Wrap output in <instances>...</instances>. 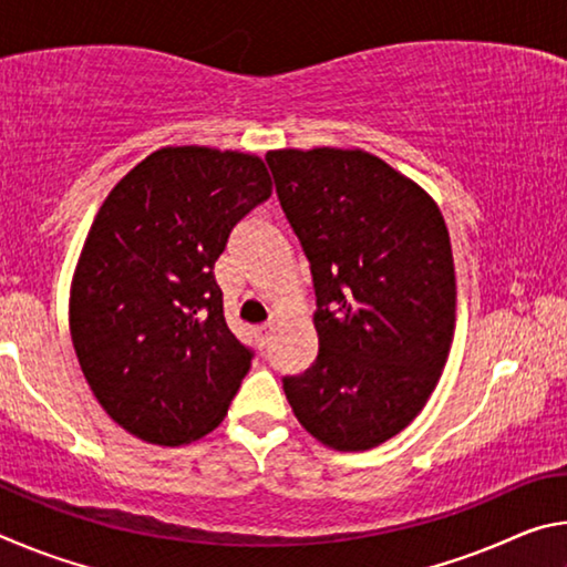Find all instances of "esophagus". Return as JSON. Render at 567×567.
<instances>
[{
	"label": "esophagus",
	"instance_id": "esophagus-1",
	"mask_svg": "<svg viewBox=\"0 0 567 567\" xmlns=\"http://www.w3.org/2000/svg\"><path fill=\"white\" fill-rule=\"evenodd\" d=\"M270 334H272V328H270V324H262V328H257V330H255V340H257V344H260V348H265L267 340H270Z\"/></svg>",
	"mask_w": 567,
	"mask_h": 567
}]
</instances>
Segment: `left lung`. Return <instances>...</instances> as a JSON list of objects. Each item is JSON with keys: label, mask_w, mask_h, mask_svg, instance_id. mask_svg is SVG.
Segmentation results:
<instances>
[{"label": "left lung", "mask_w": 567, "mask_h": 567, "mask_svg": "<svg viewBox=\"0 0 567 567\" xmlns=\"http://www.w3.org/2000/svg\"><path fill=\"white\" fill-rule=\"evenodd\" d=\"M310 260L318 358L282 388L300 425L340 453L402 433L433 395L455 334V265L443 213L364 150L265 155Z\"/></svg>", "instance_id": "8db88e82"}]
</instances>
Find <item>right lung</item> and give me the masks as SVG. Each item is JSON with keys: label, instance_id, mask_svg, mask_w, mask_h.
<instances>
[{"label": "right lung", "instance_id": "obj_1", "mask_svg": "<svg viewBox=\"0 0 567 567\" xmlns=\"http://www.w3.org/2000/svg\"><path fill=\"white\" fill-rule=\"evenodd\" d=\"M272 195L262 157L162 147L104 199L70 290L84 380L130 435L177 447L223 422L249 352L229 332L215 262Z\"/></svg>", "mask_w": 567, "mask_h": 567}]
</instances>
